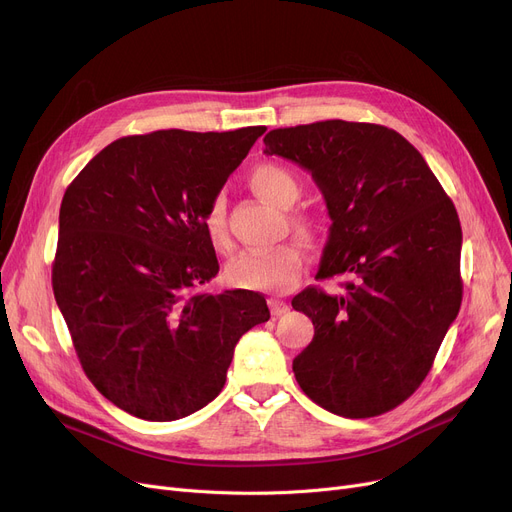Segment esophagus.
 <instances>
[{"mask_svg": "<svg viewBox=\"0 0 512 512\" xmlns=\"http://www.w3.org/2000/svg\"><path fill=\"white\" fill-rule=\"evenodd\" d=\"M267 303H270V311H272V315H284L290 307H288V303H284V301H280V299H270V301H267Z\"/></svg>", "mask_w": 512, "mask_h": 512, "instance_id": "obj_1", "label": "esophagus"}]
</instances>
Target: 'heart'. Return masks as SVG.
<instances>
[{
  "mask_svg": "<svg viewBox=\"0 0 512 512\" xmlns=\"http://www.w3.org/2000/svg\"><path fill=\"white\" fill-rule=\"evenodd\" d=\"M249 184L253 191L282 209L292 207L299 201L303 184L299 176L282 164H259L249 174ZM203 226L207 238L213 242L215 249H230V232L226 224V199L224 195H215L205 213ZM290 226L305 238L315 236V222L305 213H292ZM305 267V253L297 242H282L272 249H255L238 255L228 265V278L238 288L265 290V292H286L297 284Z\"/></svg>",
  "mask_w": 512,
  "mask_h": 512,
  "instance_id": "1",
  "label": "heart"
}]
</instances>
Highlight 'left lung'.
Instances as JSON below:
<instances>
[{"instance_id":"left-lung-1","label":"left lung","mask_w":512,"mask_h":512,"mask_svg":"<svg viewBox=\"0 0 512 512\" xmlns=\"http://www.w3.org/2000/svg\"><path fill=\"white\" fill-rule=\"evenodd\" d=\"M263 143L324 193L332 226L317 278H346L342 294L309 286L292 299L315 328L294 378L334 415L388 413L421 386L459 315V215L392 128L326 120L270 130Z\"/></svg>"}]
</instances>
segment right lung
<instances>
[{"label": "right lung", "mask_w": 512, "mask_h": 512, "mask_svg": "<svg viewBox=\"0 0 512 512\" xmlns=\"http://www.w3.org/2000/svg\"><path fill=\"white\" fill-rule=\"evenodd\" d=\"M263 132L132 134L66 188L53 294L87 378L134 417L203 409L240 336L270 319L259 292L201 290L220 272L203 213Z\"/></svg>", "instance_id": "add662e5"}]
</instances>
